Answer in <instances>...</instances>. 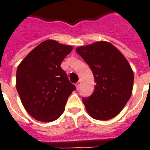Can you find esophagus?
<instances>
[{
  "mask_svg": "<svg viewBox=\"0 0 150 150\" xmlns=\"http://www.w3.org/2000/svg\"><path fill=\"white\" fill-rule=\"evenodd\" d=\"M75 87H76V89L79 90V87H80V83H79V82H77V83H76V85H75Z\"/></svg>",
  "mask_w": 150,
  "mask_h": 150,
  "instance_id": "esophagus-1",
  "label": "esophagus"
}]
</instances>
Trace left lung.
Masks as SVG:
<instances>
[{"instance_id":"8db88e82","label":"left lung","mask_w":150,"mask_h":150,"mask_svg":"<svg viewBox=\"0 0 150 150\" xmlns=\"http://www.w3.org/2000/svg\"><path fill=\"white\" fill-rule=\"evenodd\" d=\"M75 50L89 65L96 82L93 94L82 99L86 111L97 120L115 117L132 95L134 74L129 63L118 48L105 41Z\"/></svg>"}]
</instances>
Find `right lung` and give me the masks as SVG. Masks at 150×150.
I'll return each instance as SVG.
<instances>
[{
    "instance_id": "add662e5",
    "label": "right lung",
    "mask_w": 150,
    "mask_h": 150,
    "mask_svg": "<svg viewBox=\"0 0 150 150\" xmlns=\"http://www.w3.org/2000/svg\"><path fill=\"white\" fill-rule=\"evenodd\" d=\"M73 47L46 40L18 64L16 88L25 110L34 119L50 122L60 117L75 89L61 68Z\"/></svg>"
}]
</instances>
